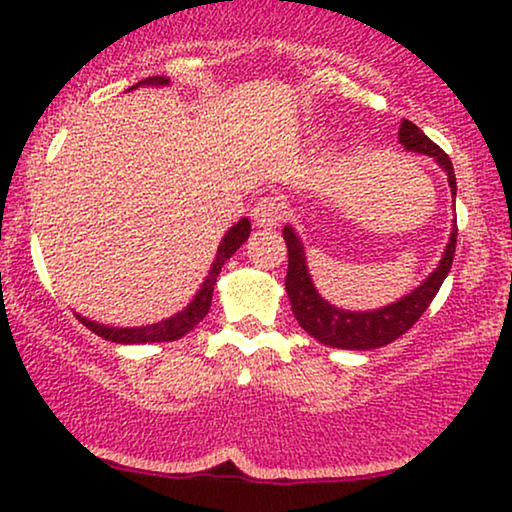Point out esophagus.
Segmentation results:
<instances>
[{"mask_svg":"<svg viewBox=\"0 0 512 512\" xmlns=\"http://www.w3.org/2000/svg\"><path fill=\"white\" fill-rule=\"evenodd\" d=\"M286 216V202L277 195H263L251 209V219L261 228H275Z\"/></svg>","mask_w":512,"mask_h":512,"instance_id":"1","label":"esophagus"}]
</instances>
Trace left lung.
Masks as SVG:
<instances>
[{
  "label": "left lung",
  "instance_id": "obj_1",
  "mask_svg": "<svg viewBox=\"0 0 512 512\" xmlns=\"http://www.w3.org/2000/svg\"><path fill=\"white\" fill-rule=\"evenodd\" d=\"M398 142H401L408 151L426 153L433 156L440 165L445 167L447 181H450L452 193H457V179H454L452 160L447 153L440 149L436 142H431L422 130L412 121H403L401 130H398ZM284 242L289 249V270H286V293H289L293 317L303 326L305 333H310L314 340L321 345L338 347V349H377L389 345L408 333L417 319L426 312L431 300L436 298L440 286H443L447 272L452 268L454 249H457V233H452L450 244H447L443 261L426 282L398 300L394 305L382 307L375 312H347L340 307L328 305L324 298L314 291V284L310 275H307L303 244L296 237V233L286 226L284 228Z\"/></svg>",
  "mask_w": 512,
  "mask_h": 512
}]
</instances>
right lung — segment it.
Wrapping results in <instances>:
<instances>
[{"label":"right lung","instance_id":"obj_1","mask_svg":"<svg viewBox=\"0 0 512 512\" xmlns=\"http://www.w3.org/2000/svg\"><path fill=\"white\" fill-rule=\"evenodd\" d=\"M144 83H146V86H153V83H156V86H165L167 79H165V76H149V79L139 81L137 86H144ZM137 86H132V88H137ZM249 233H251L249 219L237 221L235 226L228 230V235L223 237V242L219 247V254H216V261L212 265V270H209V277L205 279V284H202L198 296H195L191 300V305H188L184 312H179L177 317L160 321V324L142 326V328H109V326L95 324V321L83 319V317H79V314H76V317H79L81 324L90 328V331H93L95 335H100V338H104V340L118 342V345H139V342H172V340H179L181 335H186L195 324H200V321L205 319L209 307H212V293H214L216 277H219V272H221V265L226 263L228 258L233 256L244 242H247Z\"/></svg>","mask_w":512,"mask_h":512}]
</instances>
